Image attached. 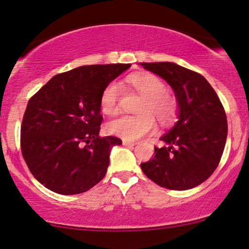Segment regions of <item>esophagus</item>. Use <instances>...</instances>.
I'll use <instances>...</instances> for the list:
<instances>
[{
	"instance_id": "esophagus-1",
	"label": "esophagus",
	"mask_w": 249,
	"mask_h": 249,
	"mask_svg": "<svg viewBox=\"0 0 249 249\" xmlns=\"http://www.w3.org/2000/svg\"><path fill=\"white\" fill-rule=\"evenodd\" d=\"M123 146L133 147V146H135V142H134V141H127V140H123Z\"/></svg>"
}]
</instances>
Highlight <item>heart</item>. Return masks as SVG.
<instances>
[{
	"label": "heart",
	"instance_id": "1",
	"mask_svg": "<svg viewBox=\"0 0 249 249\" xmlns=\"http://www.w3.org/2000/svg\"><path fill=\"white\" fill-rule=\"evenodd\" d=\"M127 84L133 89L142 94L138 106L140 114L134 116H121L109 122L107 131L110 134L124 140H137L149 133L155 126L156 117L161 124H169L177 112L176 97L165 89L164 83L149 72L132 74L127 77ZM119 100V86L116 83L107 85L101 94L100 107L105 115L117 114Z\"/></svg>",
	"mask_w": 249,
	"mask_h": 249
}]
</instances>
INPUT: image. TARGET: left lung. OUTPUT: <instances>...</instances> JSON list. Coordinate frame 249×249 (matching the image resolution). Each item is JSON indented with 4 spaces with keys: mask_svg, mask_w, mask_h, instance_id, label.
Wrapping results in <instances>:
<instances>
[{
    "mask_svg": "<svg viewBox=\"0 0 249 249\" xmlns=\"http://www.w3.org/2000/svg\"><path fill=\"white\" fill-rule=\"evenodd\" d=\"M164 79L178 105L176 124L160 139L155 156L141 163L150 180L168 190L185 191L207 180L218 165L228 137L221 101L203 75L172 62L140 63Z\"/></svg>",
    "mask_w": 249,
    "mask_h": 249,
    "instance_id": "left-lung-1",
    "label": "left lung"
}]
</instances>
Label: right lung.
<instances>
[{
    "instance_id": "obj_1",
    "label": "right lung",
    "mask_w": 249,
    "mask_h": 249,
    "mask_svg": "<svg viewBox=\"0 0 249 249\" xmlns=\"http://www.w3.org/2000/svg\"><path fill=\"white\" fill-rule=\"evenodd\" d=\"M131 64L84 65L56 74L27 103L20 128L24 160L34 178L63 195L102 180L116 137L101 138L100 100Z\"/></svg>"
}]
</instances>
